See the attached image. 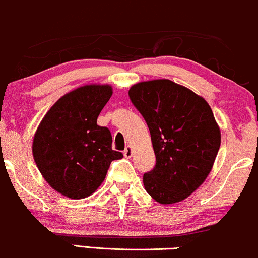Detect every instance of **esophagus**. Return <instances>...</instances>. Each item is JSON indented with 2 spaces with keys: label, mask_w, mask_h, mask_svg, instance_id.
Returning <instances> with one entry per match:
<instances>
[{
  "label": "esophagus",
  "mask_w": 258,
  "mask_h": 258,
  "mask_svg": "<svg viewBox=\"0 0 258 258\" xmlns=\"http://www.w3.org/2000/svg\"><path fill=\"white\" fill-rule=\"evenodd\" d=\"M132 153H133V151H132V148L130 147V145H127L125 150H123V156H125L126 159H130V157L132 156Z\"/></svg>",
  "instance_id": "34e87169"
}]
</instances>
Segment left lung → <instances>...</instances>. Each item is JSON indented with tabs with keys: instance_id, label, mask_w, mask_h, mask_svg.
Masks as SVG:
<instances>
[{
	"instance_id": "obj_1",
	"label": "left lung",
	"mask_w": 258,
	"mask_h": 258,
	"mask_svg": "<svg viewBox=\"0 0 258 258\" xmlns=\"http://www.w3.org/2000/svg\"><path fill=\"white\" fill-rule=\"evenodd\" d=\"M147 121L156 164L145 191L161 204L184 201L209 175L221 144L213 110L202 96L169 79L141 82L128 91Z\"/></svg>"
}]
</instances>
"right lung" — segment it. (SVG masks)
Segmentation results:
<instances>
[{
	"instance_id": "add662e5",
	"label": "right lung",
	"mask_w": 258,
	"mask_h": 258,
	"mask_svg": "<svg viewBox=\"0 0 258 258\" xmlns=\"http://www.w3.org/2000/svg\"><path fill=\"white\" fill-rule=\"evenodd\" d=\"M113 95L108 84H89L58 98L37 127L32 155L45 181L72 200L89 197L101 186L111 161L110 131L97 117Z\"/></svg>"
}]
</instances>
